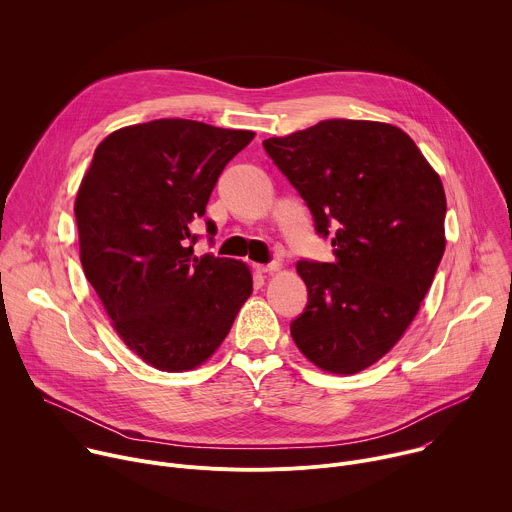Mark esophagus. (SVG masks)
Listing matches in <instances>:
<instances>
[{"instance_id":"obj_1","label":"esophagus","mask_w":512,"mask_h":512,"mask_svg":"<svg viewBox=\"0 0 512 512\" xmlns=\"http://www.w3.org/2000/svg\"><path fill=\"white\" fill-rule=\"evenodd\" d=\"M279 263H269V265H255V271L257 273H263V275H271L275 271H279Z\"/></svg>"}]
</instances>
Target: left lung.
Listing matches in <instances>:
<instances>
[{
    "mask_svg": "<svg viewBox=\"0 0 512 512\" xmlns=\"http://www.w3.org/2000/svg\"><path fill=\"white\" fill-rule=\"evenodd\" d=\"M263 148L334 233V261L296 265L308 306L291 338L318 369L360 373L405 334L446 251L444 184L415 141L381 121L328 119Z\"/></svg>",
    "mask_w": 512,
    "mask_h": 512,
    "instance_id": "8db88e82",
    "label": "left lung"
}]
</instances>
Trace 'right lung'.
<instances>
[{
  "label": "right lung",
  "mask_w": 512,
  "mask_h": 512,
  "mask_svg": "<svg viewBox=\"0 0 512 512\" xmlns=\"http://www.w3.org/2000/svg\"><path fill=\"white\" fill-rule=\"evenodd\" d=\"M253 137L190 119L127 125L97 145L81 180L83 271L125 346L158 371L200 367L251 296L247 263L196 257L190 225Z\"/></svg>",
  "instance_id": "right-lung-1"
}]
</instances>
